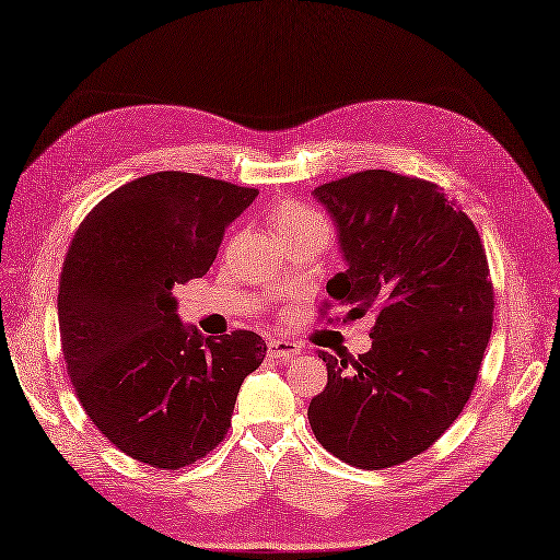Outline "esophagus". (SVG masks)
<instances>
[{
    "label": "esophagus",
    "instance_id": "esophagus-1",
    "mask_svg": "<svg viewBox=\"0 0 560 560\" xmlns=\"http://www.w3.org/2000/svg\"><path fill=\"white\" fill-rule=\"evenodd\" d=\"M301 353V343L289 339H271L269 341V355L271 359H295Z\"/></svg>",
    "mask_w": 560,
    "mask_h": 560
}]
</instances>
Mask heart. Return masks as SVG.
Wrapping results in <instances>:
<instances>
[{
  "label": "heart",
  "mask_w": 560,
  "mask_h": 560,
  "mask_svg": "<svg viewBox=\"0 0 560 560\" xmlns=\"http://www.w3.org/2000/svg\"><path fill=\"white\" fill-rule=\"evenodd\" d=\"M271 223H273V231H277L281 237L325 225V221L319 219L313 209H307L305 205H301V201H293V199H281L273 205Z\"/></svg>",
  "instance_id": "obj_1"
}]
</instances>
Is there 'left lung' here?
<instances>
[{"label": "left lung", "mask_w": 560, "mask_h": 560, "mask_svg": "<svg viewBox=\"0 0 560 560\" xmlns=\"http://www.w3.org/2000/svg\"><path fill=\"white\" fill-rule=\"evenodd\" d=\"M313 195L347 261L329 299L351 317L375 307L377 319L359 361L317 351L327 387L307 421L351 467H395L447 431L477 383L493 327L486 249L467 213L419 177L363 171Z\"/></svg>", "instance_id": "1"}]
</instances>
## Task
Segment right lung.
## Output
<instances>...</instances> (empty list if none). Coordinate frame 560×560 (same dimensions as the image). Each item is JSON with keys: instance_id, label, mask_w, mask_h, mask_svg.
<instances>
[{"instance_id": "right-lung-1", "label": "right lung", "mask_w": 560, "mask_h": 560, "mask_svg": "<svg viewBox=\"0 0 560 560\" xmlns=\"http://www.w3.org/2000/svg\"><path fill=\"white\" fill-rule=\"evenodd\" d=\"M257 189L163 171L115 189L71 237L57 295L59 335L83 411L125 455L180 469L229 433L243 380L267 343L205 337L173 289L205 277Z\"/></svg>"}]
</instances>
